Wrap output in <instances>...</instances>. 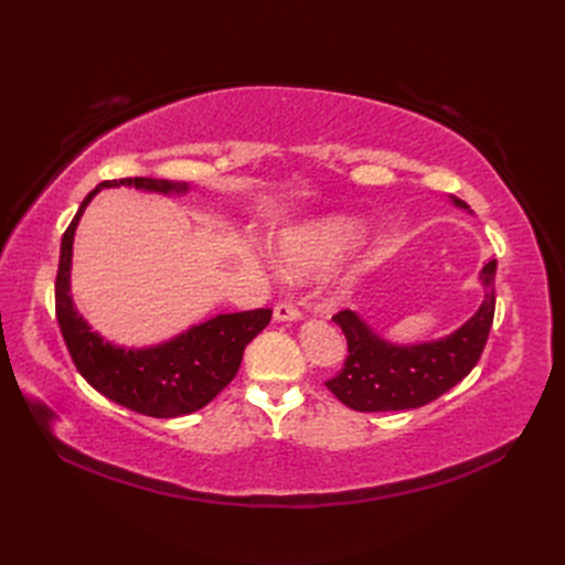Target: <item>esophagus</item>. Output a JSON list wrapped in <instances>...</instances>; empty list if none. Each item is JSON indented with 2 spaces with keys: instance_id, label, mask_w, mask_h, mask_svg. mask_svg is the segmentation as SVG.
<instances>
[{
  "instance_id": "34e87169",
  "label": "esophagus",
  "mask_w": 565,
  "mask_h": 565,
  "mask_svg": "<svg viewBox=\"0 0 565 565\" xmlns=\"http://www.w3.org/2000/svg\"><path fill=\"white\" fill-rule=\"evenodd\" d=\"M273 318H276L278 322H292V320H301V313H299L297 306L280 301L276 309H273Z\"/></svg>"
}]
</instances>
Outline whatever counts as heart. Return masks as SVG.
<instances>
[{"mask_svg": "<svg viewBox=\"0 0 565 565\" xmlns=\"http://www.w3.org/2000/svg\"><path fill=\"white\" fill-rule=\"evenodd\" d=\"M365 226L349 216H330L313 221L280 235L278 254L289 276H313L334 266L363 241Z\"/></svg>", "mask_w": 565, "mask_h": 565, "instance_id": "obj_1", "label": "heart"}]
</instances>
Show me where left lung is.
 <instances>
[{
	"mask_svg": "<svg viewBox=\"0 0 565 565\" xmlns=\"http://www.w3.org/2000/svg\"><path fill=\"white\" fill-rule=\"evenodd\" d=\"M461 210L467 202L452 198ZM494 270L488 262L481 270L486 289L478 311L452 334L401 347L386 341L353 311H339L332 320L347 337L349 355L337 377L324 382L334 396L358 413H393L415 409L436 401L459 384L476 367L492 328L494 316Z\"/></svg>",
	"mask_w": 565,
	"mask_h": 565,
	"instance_id": "8db88e82",
	"label": "left lung"
}]
</instances>
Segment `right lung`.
Wrapping results in <instances>:
<instances>
[{
  "instance_id": "1",
  "label": "right lung",
  "mask_w": 565,
  "mask_h": 565,
  "mask_svg": "<svg viewBox=\"0 0 565 565\" xmlns=\"http://www.w3.org/2000/svg\"><path fill=\"white\" fill-rule=\"evenodd\" d=\"M134 185L136 191L183 195L191 185L167 179L104 181L84 198L71 226L63 233L56 276V318L65 347L79 374L113 403L139 415L172 419L191 415L224 391L241 370L249 341L270 322V309L221 313L193 324L174 339L146 349L117 347L92 330L71 297L73 241L79 218L92 198L104 188Z\"/></svg>"
}]
</instances>
